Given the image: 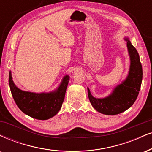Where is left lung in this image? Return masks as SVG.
Returning a JSON list of instances; mask_svg holds the SVG:
<instances>
[{
  "label": "left lung",
  "instance_id": "obj_1",
  "mask_svg": "<svg viewBox=\"0 0 152 152\" xmlns=\"http://www.w3.org/2000/svg\"><path fill=\"white\" fill-rule=\"evenodd\" d=\"M130 60L127 78L114 88L111 94L102 98H95L88 88V95L91 105L102 114L114 115L120 114L133 105L137 98L142 81V68L140 56L128 37H125Z\"/></svg>",
  "mask_w": 152,
  "mask_h": 152
}]
</instances>
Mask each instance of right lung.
<instances>
[{
	"instance_id": "add662e5",
	"label": "right lung",
	"mask_w": 152,
	"mask_h": 152,
	"mask_svg": "<svg viewBox=\"0 0 152 152\" xmlns=\"http://www.w3.org/2000/svg\"><path fill=\"white\" fill-rule=\"evenodd\" d=\"M69 75L62 78L61 83L54 91L49 93H34L20 89L9 73V86L16 105L22 112L37 120H48L58 113L64 100L69 81Z\"/></svg>"
}]
</instances>
